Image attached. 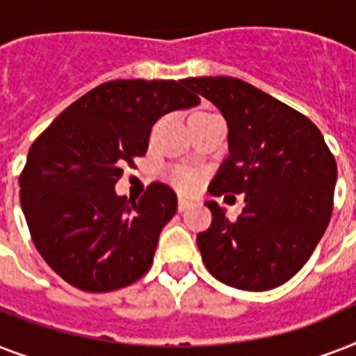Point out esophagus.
<instances>
[{"label":"esophagus","mask_w":356,"mask_h":356,"mask_svg":"<svg viewBox=\"0 0 356 356\" xmlns=\"http://www.w3.org/2000/svg\"><path fill=\"white\" fill-rule=\"evenodd\" d=\"M190 205H192V201L186 200V197H179V205H177L179 212H184L186 209H190Z\"/></svg>","instance_id":"34e87169"}]
</instances>
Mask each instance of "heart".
I'll return each instance as SVG.
<instances>
[{
	"label": "heart",
	"instance_id": "1",
	"mask_svg": "<svg viewBox=\"0 0 356 356\" xmlns=\"http://www.w3.org/2000/svg\"><path fill=\"white\" fill-rule=\"evenodd\" d=\"M172 181L181 190H194L197 186V175L188 168H175L172 172Z\"/></svg>",
	"mask_w": 356,
	"mask_h": 356
}]
</instances>
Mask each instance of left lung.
Wrapping results in <instances>:
<instances>
[{"mask_svg": "<svg viewBox=\"0 0 356 356\" xmlns=\"http://www.w3.org/2000/svg\"><path fill=\"white\" fill-rule=\"evenodd\" d=\"M183 85L220 108L229 156L212 195L243 194L236 222L207 201L211 227L197 234L207 270L229 286L264 292L292 279L325 233L337 161L307 116L234 77H190Z\"/></svg>", "mask_w": 356, "mask_h": 356, "instance_id": "obj_1", "label": "left lung"}]
</instances>
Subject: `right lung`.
Here are the masks:
<instances>
[{
	"label": "right lung",
	"instance_id": "add662e5",
	"mask_svg": "<svg viewBox=\"0 0 356 356\" xmlns=\"http://www.w3.org/2000/svg\"><path fill=\"white\" fill-rule=\"evenodd\" d=\"M200 105L183 81H108L72 103L33 142L19 203L33 243L57 275L85 292L133 284L153 264L177 211L168 184L138 201L116 194L123 166L145 155L164 114Z\"/></svg>",
	"mask_w": 356,
	"mask_h": 356
}]
</instances>
